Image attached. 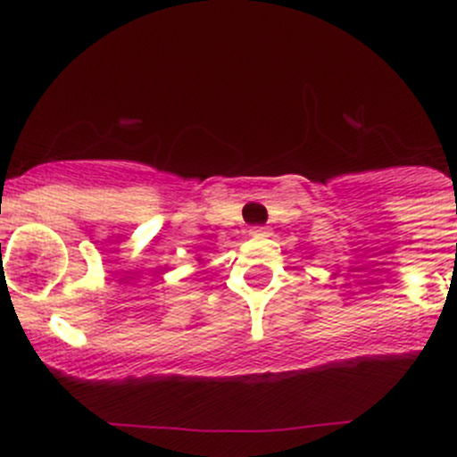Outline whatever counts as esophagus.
Segmentation results:
<instances>
[{"label":"esophagus","instance_id":"esophagus-1","mask_svg":"<svg viewBox=\"0 0 457 457\" xmlns=\"http://www.w3.org/2000/svg\"><path fill=\"white\" fill-rule=\"evenodd\" d=\"M250 234H252V237H267V234H270V229L261 228V225H256V228L250 229Z\"/></svg>","mask_w":457,"mask_h":457}]
</instances>
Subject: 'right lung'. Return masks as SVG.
Returning <instances> with one entry per match:
<instances>
[{"label": "right lung", "mask_w": 457, "mask_h": 457, "mask_svg": "<svg viewBox=\"0 0 457 457\" xmlns=\"http://www.w3.org/2000/svg\"><path fill=\"white\" fill-rule=\"evenodd\" d=\"M196 261H201V258H196Z\"/></svg>", "instance_id": "add662e5"}]
</instances>
